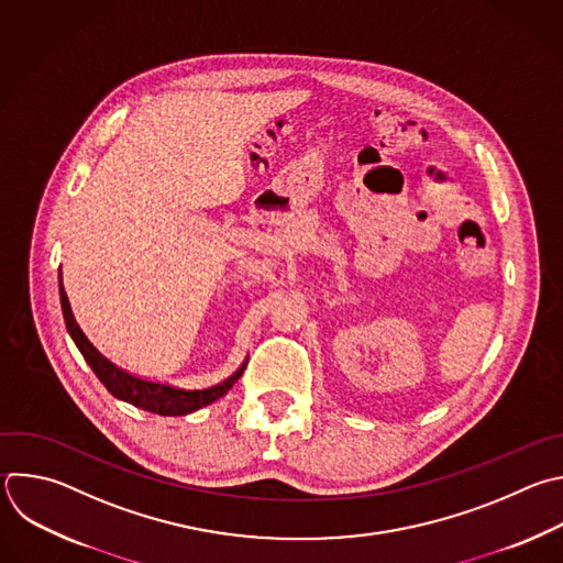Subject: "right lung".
Masks as SVG:
<instances>
[{
  "mask_svg": "<svg viewBox=\"0 0 563 563\" xmlns=\"http://www.w3.org/2000/svg\"><path fill=\"white\" fill-rule=\"evenodd\" d=\"M59 298H62L66 329H68L70 338L75 340L77 349L81 351L84 360L95 371V376L117 400H123L136 409H143V411H150L156 416H187L192 411H199V409L217 402L219 398H223L234 387V383L243 376V371L247 366V360H245L230 378H225L223 383L208 387V389H178V387H169L163 383H152V380L139 378V376H134V373H128L125 368L117 366L106 355H101L92 346V342L86 338V333L79 329V324L73 316L68 296L64 291L62 272H59Z\"/></svg>",
  "mask_w": 563,
  "mask_h": 563,
  "instance_id": "add662e5",
  "label": "right lung"
}]
</instances>
